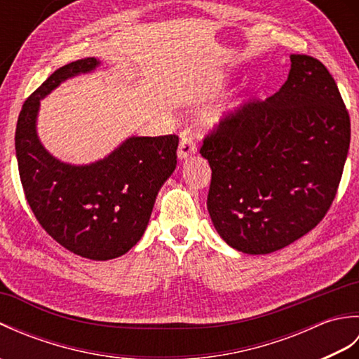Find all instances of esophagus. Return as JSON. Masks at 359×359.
I'll list each match as a JSON object with an SVG mask.
<instances>
[{"mask_svg": "<svg viewBox=\"0 0 359 359\" xmlns=\"http://www.w3.org/2000/svg\"><path fill=\"white\" fill-rule=\"evenodd\" d=\"M196 142L191 135H184L182 137L180 140V144H179V151H177V156H179V160H185L188 158L189 156L196 154Z\"/></svg>", "mask_w": 359, "mask_h": 359, "instance_id": "esophagus-1", "label": "esophagus"}]
</instances>
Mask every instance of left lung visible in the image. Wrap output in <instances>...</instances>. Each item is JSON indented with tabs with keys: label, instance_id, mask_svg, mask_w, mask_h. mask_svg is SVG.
<instances>
[{
	"label": "left lung",
	"instance_id": "obj_1",
	"mask_svg": "<svg viewBox=\"0 0 359 359\" xmlns=\"http://www.w3.org/2000/svg\"><path fill=\"white\" fill-rule=\"evenodd\" d=\"M290 60L276 94L230 114L201 148L212 225L247 255L273 253L321 222L348 152V112L330 72L313 57Z\"/></svg>",
	"mask_w": 359,
	"mask_h": 359
}]
</instances>
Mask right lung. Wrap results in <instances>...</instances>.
Segmentation results:
<instances>
[{
	"label": "right lung",
	"instance_id": "add662e5",
	"mask_svg": "<svg viewBox=\"0 0 359 359\" xmlns=\"http://www.w3.org/2000/svg\"><path fill=\"white\" fill-rule=\"evenodd\" d=\"M98 66L97 58L88 57L60 67L27 98L15 151L27 203L44 231L75 255L108 261L128 253L147 230L160 188L177 165L179 137H128L88 165L53 157L36 134L40 100Z\"/></svg>",
	"mask_w": 359,
	"mask_h": 359
}]
</instances>
